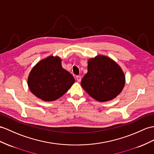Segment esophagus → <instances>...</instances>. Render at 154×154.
I'll return each instance as SVG.
<instances>
[{
	"label": "esophagus",
	"instance_id": "obj_1",
	"mask_svg": "<svg viewBox=\"0 0 154 154\" xmlns=\"http://www.w3.org/2000/svg\"><path fill=\"white\" fill-rule=\"evenodd\" d=\"M76 78V80H77V81H78V82H81L82 78H81V76H77Z\"/></svg>",
	"mask_w": 154,
	"mask_h": 154
}]
</instances>
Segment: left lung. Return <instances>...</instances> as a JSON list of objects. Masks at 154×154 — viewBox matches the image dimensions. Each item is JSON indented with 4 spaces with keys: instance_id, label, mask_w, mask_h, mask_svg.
Wrapping results in <instances>:
<instances>
[{
    "instance_id": "1",
    "label": "left lung",
    "mask_w": 154,
    "mask_h": 154,
    "mask_svg": "<svg viewBox=\"0 0 154 154\" xmlns=\"http://www.w3.org/2000/svg\"><path fill=\"white\" fill-rule=\"evenodd\" d=\"M125 83V74L118 63L107 56L98 55L88 59V72L81 85L93 99L106 102L120 94Z\"/></svg>"
}]
</instances>
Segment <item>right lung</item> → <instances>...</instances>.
<instances>
[{
	"label": "right lung",
	"mask_w": 154,
	"mask_h": 154,
	"mask_svg": "<svg viewBox=\"0 0 154 154\" xmlns=\"http://www.w3.org/2000/svg\"><path fill=\"white\" fill-rule=\"evenodd\" d=\"M62 59L50 55L40 61L30 72L27 84L32 94L46 102L61 97L71 88L75 80L63 68Z\"/></svg>",
	"instance_id": "add662e5"
}]
</instances>
